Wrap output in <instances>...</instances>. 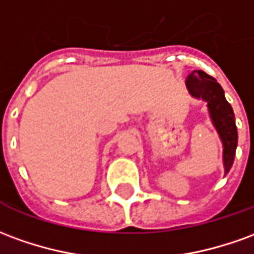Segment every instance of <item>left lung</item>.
Returning <instances> with one entry per match:
<instances>
[{"label":"left lung","mask_w":254,"mask_h":254,"mask_svg":"<svg viewBox=\"0 0 254 254\" xmlns=\"http://www.w3.org/2000/svg\"><path fill=\"white\" fill-rule=\"evenodd\" d=\"M187 88L192 96L199 97L207 102L212 121L224 145L223 159H224V168L227 173L231 169L237 144H238V132H237L235 117L231 104L226 100L223 88L217 84V81L201 70L194 71L190 75L187 79Z\"/></svg>","instance_id":"1"}]
</instances>
